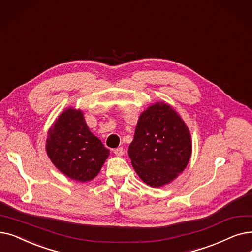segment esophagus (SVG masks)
I'll return each instance as SVG.
<instances>
[{"mask_svg":"<svg viewBox=\"0 0 252 252\" xmlns=\"http://www.w3.org/2000/svg\"><path fill=\"white\" fill-rule=\"evenodd\" d=\"M113 152L116 157H122L124 155V149H123V147H118V148L114 149Z\"/></svg>","mask_w":252,"mask_h":252,"instance_id":"1","label":"esophagus"}]
</instances>
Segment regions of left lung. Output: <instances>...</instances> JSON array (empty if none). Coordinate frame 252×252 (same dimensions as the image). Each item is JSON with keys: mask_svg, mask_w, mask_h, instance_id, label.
I'll use <instances>...</instances> for the list:
<instances>
[{"mask_svg": "<svg viewBox=\"0 0 252 252\" xmlns=\"http://www.w3.org/2000/svg\"><path fill=\"white\" fill-rule=\"evenodd\" d=\"M191 156L188 126L166 103L149 106L139 116L128 157L139 177L151 188L177 178Z\"/></svg>", "mask_w": 252, "mask_h": 252, "instance_id": "left-lung-1", "label": "left lung"}]
</instances>
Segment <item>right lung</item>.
Listing matches in <instances>:
<instances>
[{"label":"right lung","mask_w":252,"mask_h":252,"mask_svg":"<svg viewBox=\"0 0 252 252\" xmlns=\"http://www.w3.org/2000/svg\"><path fill=\"white\" fill-rule=\"evenodd\" d=\"M46 152L63 174L80 182L94 179L110 155L90 130L82 111L74 108L63 111L49 128Z\"/></svg>","instance_id":"right-lung-1"}]
</instances>
